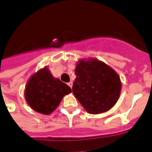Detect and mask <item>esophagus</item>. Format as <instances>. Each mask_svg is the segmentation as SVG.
<instances>
[{"instance_id":"1","label":"esophagus","mask_w":152,"mask_h":152,"mask_svg":"<svg viewBox=\"0 0 152 152\" xmlns=\"http://www.w3.org/2000/svg\"><path fill=\"white\" fill-rule=\"evenodd\" d=\"M72 81H70L69 83H68V84H67V85H68V86H69L70 88H72Z\"/></svg>"}]
</instances>
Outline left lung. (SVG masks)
I'll return each mask as SVG.
<instances>
[{
  "label": "left lung",
  "mask_w": 152,
  "mask_h": 152,
  "mask_svg": "<svg viewBox=\"0 0 152 152\" xmlns=\"http://www.w3.org/2000/svg\"><path fill=\"white\" fill-rule=\"evenodd\" d=\"M75 74L72 93L87 112H105L117 102L121 94V80L107 64L97 59L80 60Z\"/></svg>",
  "instance_id": "1"
}]
</instances>
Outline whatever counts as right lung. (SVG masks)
Masks as SVG:
<instances>
[{
	"label": "right lung",
	"mask_w": 152,
	"mask_h": 152,
	"mask_svg": "<svg viewBox=\"0 0 152 152\" xmlns=\"http://www.w3.org/2000/svg\"><path fill=\"white\" fill-rule=\"evenodd\" d=\"M72 89L59 79H55L45 67L32 75L25 89V99L34 111L49 115L59 105L63 96Z\"/></svg>",
	"instance_id": "add662e5"
}]
</instances>
